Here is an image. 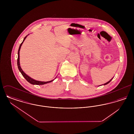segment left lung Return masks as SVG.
Wrapping results in <instances>:
<instances>
[{"instance_id": "8db88e82", "label": "left lung", "mask_w": 134, "mask_h": 134, "mask_svg": "<svg viewBox=\"0 0 134 134\" xmlns=\"http://www.w3.org/2000/svg\"><path fill=\"white\" fill-rule=\"evenodd\" d=\"M113 78H112V79H110V80H109V81H108V82H107V83H104V84H103V85H107V84H108V83H109V82H110V81H111V80H112V79H113Z\"/></svg>"}]
</instances>
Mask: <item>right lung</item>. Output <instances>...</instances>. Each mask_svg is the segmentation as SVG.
I'll return each instance as SVG.
<instances>
[{"label":"right lung","mask_w":134,"mask_h":134,"mask_svg":"<svg viewBox=\"0 0 134 134\" xmlns=\"http://www.w3.org/2000/svg\"><path fill=\"white\" fill-rule=\"evenodd\" d=\"M28 35H27V36H28ZM27 36H26V37L24 38V40H23V42L20 44V45L19 46V51H18V63H17V64H18V68H19V71H20V73H21L22 75L25 77V78L26 79V80L29 83H30L31 84H34V85H43V84H46V83H50V82H51L52 81H53L54 80H52L49 81H47V82L40 81H37V80H34V79H33L32 78H31L28 75H27L26 73L23 71V70H22V69H21V67H20V63H19V51H20V48H21V45L23 44V42H24V41L25 40V39H26V38L27 37Z\"/></svg>","instance_id":"obj_1"}]
</instances>
